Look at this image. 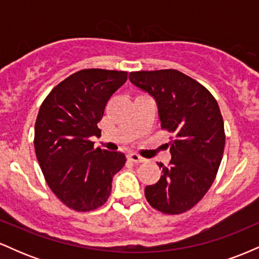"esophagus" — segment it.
<instances>
[{"label":"esophagus","mask_w":259,"mask_h":259,"mask_svg":"<svg viewBox=\"0 0 259 259\" xmlns=\"http://www.w3.org/2000/svg\"><path fill=\"white\" fill-rule=\"evenodd\" d=\"M127 158H129L134 163H144V162H146V159H145L144 157L139 156L138 153H129Z\"/></svg>","instance_id":"esophagus-1"}]
</instances>
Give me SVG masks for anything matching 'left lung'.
Instances as JSON below:
<instances>
[{
	"instance_id": "1",
	"label": "left lung",
	"mask_w": 259,
	"mask_h": 259,
	"mask_svg": "<svg viewBox=\"0 0 259 259\" xmlns=\"http://www.w3.org/2000/svg\"><path fill=\"white\" fill-rule=\"evenodd\" d=\"M130 81L156 101L162 129L175 135L169 165L157 163L162 177L145 187L148 203L167 214L192 208L215 179L225 146L218 103L200 82L179 70L134 72Z\"/></svg>"
}]
</instances>
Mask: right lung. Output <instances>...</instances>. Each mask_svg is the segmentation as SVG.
<instances>
[{"instance_id": "1", "label": "right lung", "mask_w": 259, "mask_h": 259, "mask_svg": "<svg viewBox=\"0 0 259 259\" xmlns=\"http://www.w3.org/2000/svg\"><path fill=\"white\" fill-rule=\"evenodd\" d=\"M126 80V72L82 69L56 86L38 111V164L53 194L78 212L102 206L125 164V154L95 148L90 138L101 134L97 123L107 102Z\"/></svg>"}]
</instances>
